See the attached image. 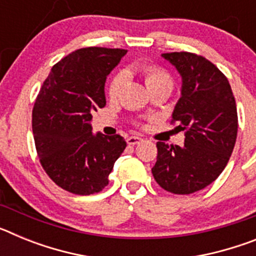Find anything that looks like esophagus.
<instances>
[{"instance_id":"esophagus-1","label":"esophagus","mask_w":256,"mask_h":256,"mask_svg":"<svg viewBox=\"0 0 256 256\" xmlns=\"http://www.w3.org/2000/svg\"><path fill=\"white\" fill-rule=\"evenodd\" d=\"M142 141V138L141 137H138V136H130V137H128V138H126V144H140V142Z\"/></svg>"}]
</instances>
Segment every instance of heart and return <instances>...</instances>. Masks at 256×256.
Masks as SVG:
<instances>
[{"instance_id": "heart-1", "label": "heart", "mask_w": 256, "mask_h": 256, "mask_svg": "<svg viewBox=\"0 0 256 256\" xmlns=\"http://www.w3.org/2000/svg\"><path fill=\"white\" fill-rule=\"evenodd\" d=\"M141 73L144 76V83H146V87L148 88V91L162 87H166L169 90L173 88V78L170 76V74L162 68L158 66V65H146L141 69ZM126 72H119V73L114 74L112 76L108 84V94L112 100H116L119 97L124 84H126Z\"/></svg>"}]
</instances>
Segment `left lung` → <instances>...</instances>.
Listing matches in <instances>:
<instances>
[{"label":"left lung","instance_id":"1","mask_svg":"<svg viewBox=\"0 0 256 256\" xmlns=\"http://www.w3.org/2000/svg\"><path fill=\"white\" fill-rule=\"evenodd\" d=\"M183 79L182 96L170 123L184 130V146L158 142L151 172L162 188L188 195L205 188L226 168L236 144L238 118L227 76L204 56L168 52Z\"/></svg>","mask_w":256,"mask_h":256}]
</instances>
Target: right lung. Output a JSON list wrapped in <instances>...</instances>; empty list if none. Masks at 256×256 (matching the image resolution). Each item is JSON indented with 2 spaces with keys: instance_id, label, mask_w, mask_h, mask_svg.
Wrapping results in <instances>:
<instances>
[{
  "instance_id": "1",
  "label": "right lung",
  "mask_w": 256,
  "mask_h": 256,
  "mask_svg": "<svg viewBox=\"0 0 256 256\" xmlns=\"http://www.w3.org/2000/svg\"><path fill=\"white\" fill-rule=\"evenodd\" d=\"M126 50L79 48L52 66L36 98L32 128L40 162L50 178L76 195L108 186L114 162L126 148L119 134H92L94 112L106 105L108 76Z\"/></svg>"
}]
</instances>
